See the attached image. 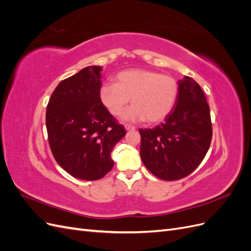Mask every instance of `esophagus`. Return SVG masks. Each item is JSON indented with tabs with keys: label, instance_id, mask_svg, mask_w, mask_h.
Instances as JSON below:
<instances>
[{
	"label": "esophagus",
	"instance_id": "34e87169",
	"mask_svg": "<svg viewBox=\"0 0 251 251\" xmlns=\"http://www.w3.org/2000/svg\"><path fill=\"white\" fill-rule=\"evenodd\" d=\"M125 127L126 131H134L136 128L134 126H131V125H125Z\"/></svg>",
	"mask_w": 251,
	"mask_h": 251
}]
</instances>
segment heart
<instances>
[{"instance_id":"heart-1","label":"heart","mask_w":251,"mask_h":251,"mask_svg":"<svg viewBox=\"0 0 251 251\" xmlns=\"http://www.w3.org/2000/svg\"><path fill=\"white\" fill-rule=\"evenodd\" d=\"M179 94L178 81L171 75L153 70L127 69L114 76V85H103L100 98L112 115L118 116L131 98L133 107L124 115L126 120L159 123L169 115Z\"/></svg>"}]
</instances>
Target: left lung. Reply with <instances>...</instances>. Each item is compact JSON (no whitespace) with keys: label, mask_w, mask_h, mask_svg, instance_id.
<instances>
[{"label":"left lung","mask_w":251,"mask_h":251,"mask_svg":"<svg viewBox=\"0 0 251 251\" xmlns=\"http://www.w3.org/2000/svg\"><path fill=\"white\" fill-rule=\"evenodd\" d=\"M178 85L176 104L163 123L139 130L143 164L166 181L184 178L198 168L212 136L209 105L198 82L184 76Z\"/></svg>","instance_id":"left-lung-1"}]
</instances>
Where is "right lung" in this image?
Segmentation results:
<instances>
[{
  "label": "right lung",
  "mask_w": 251,
  "mask_h": 251,
  "mask_svg": "<svg viewBox=\"0 0 251 251\" xmlns=\"http://www.w3.org/2000/svg\"><path fill=\"white\" fill-rule=\"evenodd\" d=\"M100 66L83 68L58 83L50 97L46 126L50 149L71 176L93 181L113 168L111 151L126 135L100 98Z\"/></svg>",
  "instance_id": "1"
}]
</instances>
